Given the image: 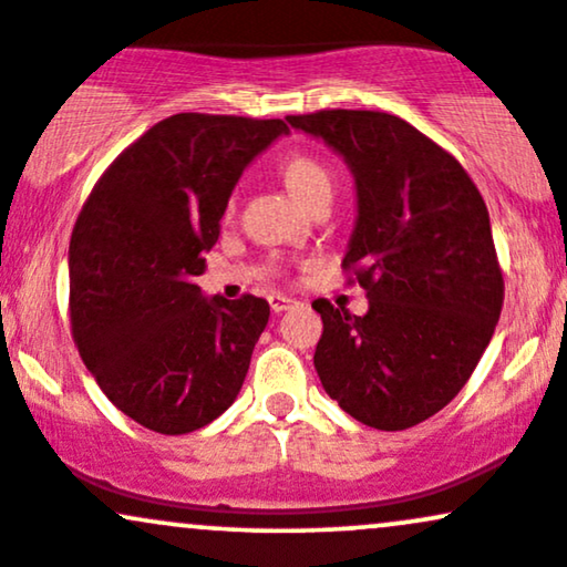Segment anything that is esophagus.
I'll use <instances>...</instances> for the list:
<instances>
[{
    "label": "esophagus",
    "mask_w": 567,
    "mask_h": 567,
    "mask_svg": "<svg viewBox=\"0 0 567 567\" xmlns=\"http://www.w3.org/2000/svg\"><path fill=\"white\" fill-rule=\"evenodd\" d=\"M297 305V299L286 297V295H272L270 297V310L272 312H284V310H291Z\"/></svg>",
    "instance_id": "1"
}]
</instances>
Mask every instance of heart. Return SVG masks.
Segmentation results:
<instances>
[{
	"instance_id": "obj_1",
	"label": "heart",
	"mask_w": 567,
	"mask_h": 567,
	"mask_svg": "<svg viewBox=\"0 0 567 567\" xmlns=\"http://www.w3.org/2000/svg\"><path fill=\"white\" fill-rule=\"evenodd\" d=\"M281 177L299 204H308L316 193L331 188V175L321 162L310 156H289L281 164Z\"/></svg>"
}]
</instances>
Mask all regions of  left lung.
I'll return each instance as SVG.
<instances>
[{"label":"left lung","instance_id":"1","mask_svg":"<svg viewBox=\"0 0 567 567\" xmlns=\"http://www.w3.org/2000/svg\"><path fill=\"white\" fill-rule=\"evenodd\" d=\"M323 140L355 183L344 268L369 310L316 299L318 377L339 409L374 430H405L467 384L502 316L504 281L481 190L451 153L382 111L286 116Z\"/></svg>","mask_w":567,"mask_h":567}]
</instances>
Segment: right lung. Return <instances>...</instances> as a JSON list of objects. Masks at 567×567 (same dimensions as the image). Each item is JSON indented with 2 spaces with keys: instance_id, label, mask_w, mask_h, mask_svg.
Masks as SVG:
<instances>
[{
  "instance_id": "1",
  "label": "right lung",
  "mask_w": 567,
  "mask_h": 567,
  "mask_svg": "<svg viewBox=\"0 0 567 567\" xmlns=\"http://www.w3.org/2000/svg\"><path fill=\"white\" fill-rule=\"evenodd\" d=\"M281 118L177 113L100 177L69 246L71 331L109 401L162 435L230 409L270 318L262 297H204L196 276L244 169Z\"/></svg>"
}]
</instances>
